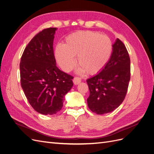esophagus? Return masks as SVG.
Wrapping results in <instances>:
<instances>
[{
  "instance_id": "esophagus-1",
  "label": "esophagus",
  "mask_w": 154,
  "mask_h": 154,
  "mask_svg": "<svg viewBox=\"0 0 154 154\" xmlns=\"http://www.w3.org/2000/svg\"><path fill=\"white\" fill-rule=\"evenodd\" d=\"M73 82L74 83V84L75 85H77L79 84V83H80L81 82V79L79 78V77H75L73 78Z\"/></svg>"
}]
</instances>
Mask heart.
Returning a JSON list of instances; mask_svg holds the SVG:
<instances>
[{
    "mask_svg": "<svg viewBox=\"0 0 154 154\" xmlns=\"http://www.w3.org/2000/svg\"><path fill=\"white\" fill-rule=\"evenodd\" d=\"M112 52L110 38L93 31H79L68 35L63 45L56 48V57L60 66L69 72L75 65L77 72L93 75L100 72L109 61Z\"/></svg>",
    "mask_w": 154,
    "mask_h": 154,
    "instance_id": "heart-1",
    "label": "heart"
}]
</instances>
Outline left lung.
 Segmentation results:
<instances>
[{
  "label": "left lung",
  "mask_w": 154,
  "mask_h": 154,
  "mask_svg": "<svg viewBox=\"0 0 154 154\" xmlns=\"http://www.w3.org/2000/svg\"><path fill=\"white\" fill-rule=\"evenodd\" d=\"M107 64L87 79L90 94L89 109L98 115L116 110L124 101L130 81V58L123 42L117 38Z\"/></svg>",
  "instance_id": "left-lung-1"
}]
</instances>
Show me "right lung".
<instances>
[{"label":"right lung","instance_id":"add662e5","mask_svg":"<svg viewBox=\"0 0 154 154\" xmlns=\"http://www.w3.org/2000/svg\"><path fill=\"white\" fill-rule=\"evenodd\" d=\"M56 28L38 33L25 48L20 64L21 88L33 109L53 115L63 106L73 86V77L56 66L53 41Z\"/></svg>","mask_w":154,"mask_h":154}]
</instances>
